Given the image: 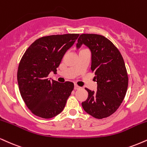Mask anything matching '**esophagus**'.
I'll return each instance as SVG.
<instances>
[{
    "instance_id": "34e87169",
    "label": "esophagus",
    "mask_w": 147,
    "mask_h": 147,
    "mask_svg": "<svg viewBox=\"0 0 147 147\" xmlns=\"http://www.w3.org/2000/svg\"><path fill=\"white\" fill-rule=\"evenodd\" d=\"M80 87H79V86H77V85H75V86H74V89L75 90H78V89H80Z\"/></svg>"
}]
</instances>
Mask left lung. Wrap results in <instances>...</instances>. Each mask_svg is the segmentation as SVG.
Listing matches in <instances>:
<instances>
[{
	"mask_svg": "<svg viewBox=\"0 0 147 147\" xmlns=\"http://www.w3.org/2000/svg\"><path fill=\"white\" fill-rule=\"evenodd\" d=\"M83 44L91 51V70L95 74L97 91L86 88L88 96L81 104L88 114L102 119L114 114L124 99L128 87L127 69L120 51L105 37L81 34L77 40V49Z\"/></svg>",
	"mask_w": 147,
	"mask_h": 147,
	"instance_id": "left-lung-1",
	"label": "left lung"
}]
</instances>
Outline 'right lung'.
<instances>
[{"instance_id": "right-lung-1", "label": "right lung", "mask_w": 147, "mask_h": 147, "mask_svg": "<svg viewBox=\"0 0 147 147\" xmlns=\"http://www.w3.org/2000/svg\"><path fill=\"white\" fill-rule=\"evenodd\" d=\"M79 35L69 33L42 37L23 55L18 69V84L23 100L35 116L51 118L64 108L74 84L51 81L48 76L51 71L57 72L65 53Z\"/></svg>"}]
</instances>
